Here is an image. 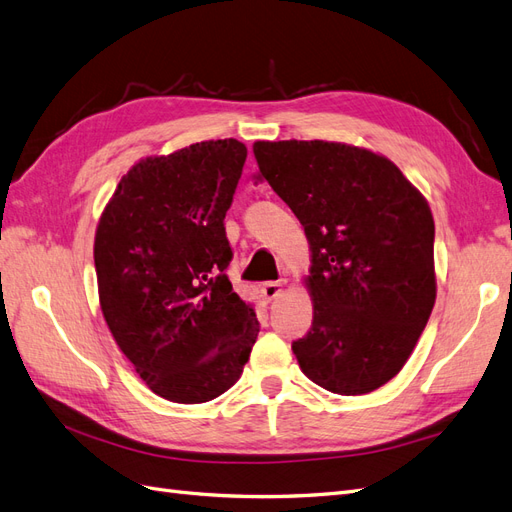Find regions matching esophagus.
<instances>
[{
  "label": "esophagus",
  "mask_w": 512,
  "mask_h": 512,
  "mask_svg": "<svg viewBox=\"0 0 512 512\" xmlns=\"http://www.w3.org/2000/svg\"><path fill=\"white\" fill-rule=\"evenodd\" d=\"M260 294L265 301H273L282 294V282H265L260 286Z\"/></svg>",
  "instance_id": "1"
}]
</instances>
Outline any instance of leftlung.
Here are the masks:
<instances>
[{
    "instance_id": "obj_1",
    "label": "left lung",
    "mask_w": 512,
    "mask_h": 512,
    "mask_svg": "<svg viewBox=\"0 0 512 512\" xmlns=\"http://www.w3.org/2000/svg\"><path fill=\"white\" fill-rule=\"evenodd\" d=\"M260 177L297 215L312 252L303 374L337 395L380 389L406 365L436 303L433 215L389 160L333 141H256Z\"/></svg>"
}]
</instances>
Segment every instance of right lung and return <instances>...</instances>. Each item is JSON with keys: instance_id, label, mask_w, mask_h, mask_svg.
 Wrapping results in <instances>:
<instances>
[{"instance_id": "add662e5", "label": "right lung", "mask_w": 512, "mask_h": 512, "mask_svg": "<svg viewBox=\"0 0 512 512\" xmlns=\"http://www.w3.org/2000/svg\"><path fill=\"white\" fill-rule=\"evenodd\" d=\"M247 147L203 141L138 160L96 228L104 320L149 389L205 404L235 384L258 337L252 303L226 275L224 218Z\"/></svg>"}]
</instances>
